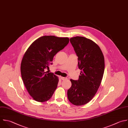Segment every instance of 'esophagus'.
I'll list each match as a JSON object with an SVG mask.
<instances>
[{
    "label": "esophagus",
    "instance_id": "34e87169",
    "mask_svg": "<svg viewBox=\"0 0 128 128\" xmlns=\"http://www.w3.org/2000/svg\"><path fill=\"white\" fill-rule=\"evenodd\" d=\"M67 78H66V77H62V76H61V79H62V80H66Z\"/></svg>",
    "mask_w": 128,
    "mask_h": 128
}]
</instances>
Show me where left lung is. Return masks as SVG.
I'll return each mask as SVG.
<instances>
[{
    "mask_svg": "<svg viewBox=\"0 0 128 128\" xmlns=\"http://www.w3.org/2000/svg\"><path fill=\"white\" fill-rule=\"evenodd\" d=\"M70 42L82 71L78 80H70L68 98L74 105L82 106L92 100L100 87L104 70V56L98 46L90 39L78 36L70 38Z\"/></svg>",
    "mask_w": 128,
    "mask_h": 128,
    "instance_id": "obj_1",
    "label": "left lung"
}]
</instances>
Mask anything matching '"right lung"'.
<instances>
[{
    "mask_svg": "<svg viewBox=\"0 0 128 128\" xmlns=\"http://www.w3.org/2000/svg\"><path fill=\"white\" fill-rule=\"evenodd\" d=\"M69 42L68 38L54 36H42L29 46L22 60L20 72L24 84L29 94L36 101L49 100L58 82L53 73L45 72L52 64L54 56Z\"/></svg>",
    "mask_w": 128,
    "mask_h": 128,
    "instance_id": "add662e5",
    "label": "right lung"
}]
</instances>
